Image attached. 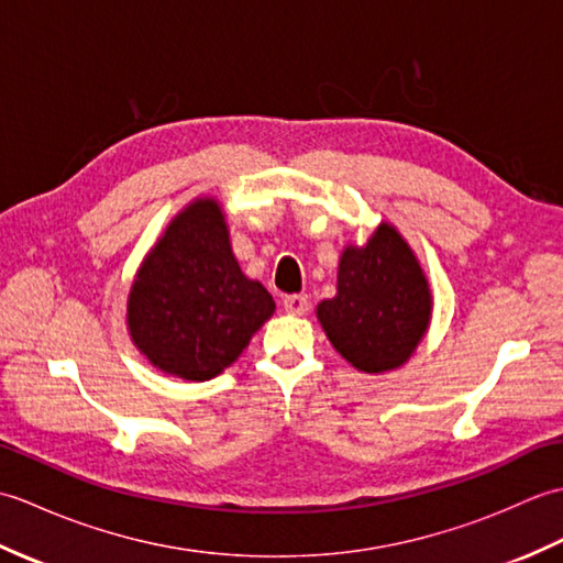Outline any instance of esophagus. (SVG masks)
Returning a JSON list of instances; mask_svg holds the SVG:
<instances>
[{"label":"esophagus","mask_w":563,"mask_h":563,"mask_svg":"<svg viewBox=\"0 0 563 563\" xmlns=\"http://www.w3.org/2000/svg\"><path fill=\"white\" fill-rule=\"evenodd\" d=\"M283 307H285V312L288 314H295V317H300V314H307V309H309V300L305 295H288L283 300Z\"/></svg>","instance_id":"1"}]
</instances>
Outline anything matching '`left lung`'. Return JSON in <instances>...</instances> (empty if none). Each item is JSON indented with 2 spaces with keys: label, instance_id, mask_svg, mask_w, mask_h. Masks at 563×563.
<instances>
[{
  "label": "left lung",
  "instance_id": "8db88e82",
  "mask_svg": "<svg viewBox=\"0 0 563 563\" xmlns=\"http://www.w3.org/2000/svg\"><path fill=\"white\" fill-rule=\"evenodd\" d=\"M428 280L411 246L382 222L365 246H345L336 297L317 307L345 361L363 373H387L409 361L430 324Z\"/></svg>",
  "mask_w": 563,
  "mask_h": 563
}]
</instances>
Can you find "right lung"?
<instances>
[{
    "label": "right lung",
    "mask_w": 563,
    "mask_h": 563,
    "mask_svg": "<svg viewBox=\"0 0 563 563\" xmlns=\"http://www.w3.org/2000/svg\"><path fill=\"white\" fill-rule=\"evenodd\" d=\"M273 312L271 292L239 268L214 198L176 214L128 295V329L140 353L190 382L230 367Z\"/></svg>",
    "instance_id": "right-lung-1"
}]
</instances>
